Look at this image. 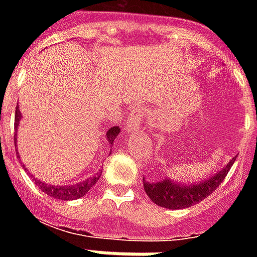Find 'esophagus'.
Returning a JSON list of instances; mask_svg holds the SVG:
<instances>
[{"instance_id":"1","label":"esophagus","mask_w":257,"mask_h":257,"mask_svg":"<svg viewBox=\"0 0 257 257\" xmlns=\"http://www.w3.org/2000/svg\"><path fill=\"white\" fill-rule=\"evenodd\" d=\"M143 115H145V112L142 108H136V110H132L129 112L128 118H126V132L128 134L139 132L140 128H142Z\"/></svg>"}]
</instances>
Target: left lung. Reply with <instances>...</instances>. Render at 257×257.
Masks as SVG:
<instances>
[{
    "mask_svg": "<svg viewBox=\"0 0 257 257\" xmlns=\"http://www.w3.org/2000/svg\"><path fill=\"white\" fill-rule=\"evenodd\" d=\"M235 158L237 157L231 158L220 171H217L210 178L204 179L198 183H179L169 178L158 182H151L143 178V187L149 198L158 206L168 209H184L191 205L198 204L213 193L224 180Z\"/></svg>",
    "mask_w": 257,
    "mask_h": 257,
    "instance_id": "1",
    "label": "left lung"
}]
</instances>
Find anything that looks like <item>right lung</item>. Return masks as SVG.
Returning <instances> with one entry per match:
<instances>
[{"label":"right lung","mask_w":257,"mask_h":257,"mask_svg":"<svg viewBox=\"0 0 257 257\" xmlns=\"http://www.w3.org/2000/svg\"><path fill=\"white\" fill-rule=\"evenodd\" d=\"M20 119H22V112L19 110V106L16 107V111H15V131L18 132V126H19V122ZM121 132V129L119 126H112L107 131L106 134V143L107 146L110 147V150H111V146L114 145V142L117 139V136L119 135ZM16 140L18 138H15V146H16ZM110 154H111V151H108ZM16 156L19 157V153L16 150ZM20 160V157H19ZM25 168V171L27 168L23 165ZM101 172H97L95 175H92L89 176L88 179H85L82 182H79V183H75V184H71V186H55V184H48V183H44L42 180H38L36 176H33L30 175L33 180L36 182V184L41 189V191L49 195V197H53V198H58L60 201H71V199H78L81 197H84L85 194L88 193L93 186L96 184V182L99 180L100 178Z\"/></svg>","instance_id":"obj_1"}]
</instances>
